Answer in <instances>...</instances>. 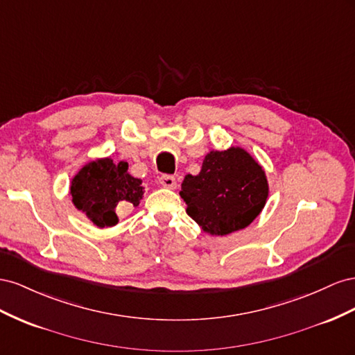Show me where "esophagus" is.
<instances>
[{
  "label": "esophagus",
  "instance_id": "obj_1",
  "mask_svg": "<svg viewBox=\"0 0 355 355\" xmlns=\"http://www.w3.org/2000/svg\"><path fill=\"white\" fill-rule=\"evenodd\" d=\"M159 183L166 189H175L177 187V180H175L174 175H162L159 178Z\"/></svg>",
  "mask_w": 355,
  "mask_h": 355
}]
</instances>
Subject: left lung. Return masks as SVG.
Listing matches in <instances>:
<instances>
[{"instance_id":"obj_1","label":"left lung","mask_w":355,"mask_h":355,"mask_svg":"<svg viewBox=\"0 0 355 355\" xmlns=\"http://www.w3.org/2000/svg\"><path fill=\"white\" fill-rule=\"evenodd\" d=\"M265 171L245 150L209 151L198 175H186L180 195L187 214L211 235L247 227L266 204Z\"/></svg>"}]
</instances>
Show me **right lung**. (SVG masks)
<instances>
[{
	"label": "right lung",
	"instance_id": "obj_1",
	"mask_svg": "<svg viewBox=\"0 0 355 355\" xmlns=\"http://www.w3.org/2000/svg\"><path fill=\"white\" fill-rule=\"evenodd\" d=\"M139 178L128 174V164H113L111 159H98L80 169L71 183V196L77 209L98 227H110L119 223L117 209L139 204L143 186Z\"/></svg>",
	"mask_w": 355,
	"mask_h": 355
}]
</instances>
